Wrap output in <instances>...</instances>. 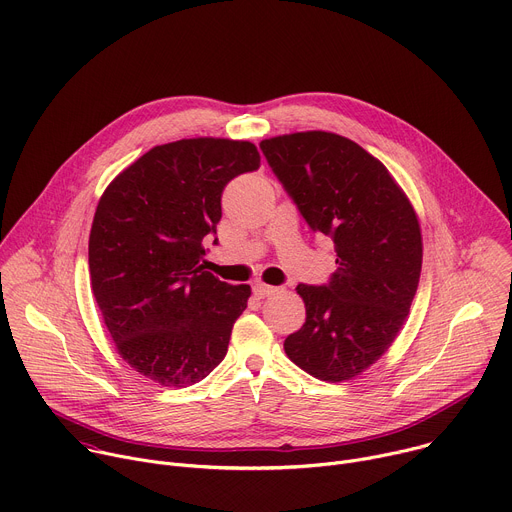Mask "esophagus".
I'll return each mask as SVG.
<instances>
[{
	"label": "esophagus",
	"instance_id": "34e87169",
	"mask_svg": "<svg viewBox=\"0 0 512 512\" xmlns=\"http://www.w3.org/2000/svg\"><path fill=\"white\" fill-rule=\"evenodd\" d=\"M277 291H279V287H273V285H267V283H255L253 285V294L257 298H269V296L277 294Z\"/></svg>",
	"mask_w": 512,
	"mask_h": 512
}]
</instances>
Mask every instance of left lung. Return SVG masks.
I'll use <instances>...</instances> for the list:
<instances>
[{"mask_svg":"<svg viewBox=\"0 0 512 512\" xmlns=\"http://www.w3.org/2000/svg\"><path fill=\"white\" fill-rule=\"evenodd\" d=\"M259 145L306 223L334 243L338 263L328 285L296 287L306 322L285 338V354L320 381H350L407 322L423 259L415 208L385 164L348 137L298 131Z\"/></svg>","mask_w":512,"mask_h":512,"instance_id":"left-lung-1","label":"left lung"}]
</instances>
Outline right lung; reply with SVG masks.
Listing matches in <instances>:
<instances>
[{
	"label": "right lung",
	"instance_id": "obj_1",
	"mask_svg": "<svg viewBox=\"0 0 512 512\" xmlns=\"http://www.w3.org/2000/svg\"><path fill=\"white\" fill-rule=\"evenodd\" d=\"M259 164L251 141L180 139L137 158L97 204L89 237L97 306L121 358L162 387L202 381L227 354L251 287L206 271L204 243L223 216L225 186Z\"/></svg>",
	"mask_w": 512,
	"mask_h": 512
}]
</instances>
